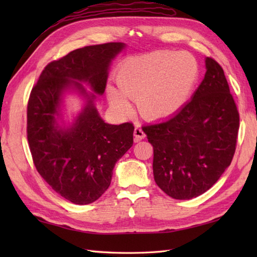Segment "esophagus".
Listing matches in <instances>:
<instances>
[{
	"label": "esophagus",
	"mask_w": 257,
	"mask_h": 257,
	"mask_svg": "<svg viewBox=\"0 0 257 257\" xmlns=\"http://www.w3.org/2000/svg\"><path fill=\"white\" fill-rule=\"evenodd\" d=\"M134 136H135V141H136V143H138V141L145 139V137H146V134L144 133V130H143V129H141L140 127H138V125H137V127L135 128Z\"/></svg>",
	"instance_id": "obj_1"
}]
</instances>
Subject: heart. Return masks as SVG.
Masks as SVG:
<instances>
[{"label":"heart","instance_id":"1","mask_svg":"<svg viewBox=\"0 0 257 257\" xmlns=\"http://www.w3.org/2000/svg\"><path fill=\"white\" fill-rule=\"evenodd\" d=\"M199 77V65L187 52L155 51L133 56L119 65L116 83L107 90L109 102L123 113L132 110L130 99L149 119H167L188 102Z\"/></svg>","mask_w":257,"mask_h":257}]
</instances>
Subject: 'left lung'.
<instances>
[{
  "label": "left lung",
  "mask_w": 257,
  "mask_h": 257,
  "mask_svg": "<svg viewBox=\"0 0 257 257\" xmlns=\"http://www.w3.org/2000/svg\"><path fill=\"white\" fill-rule=\"evenodd\" d=\"M206 72L178 113L143 128L154 147L155 181L177 200L206 192L231 165L239 114L223 68L205 58Z\"/></svg>",
  "instance_id": "left-lung-1"
}]
</instances>
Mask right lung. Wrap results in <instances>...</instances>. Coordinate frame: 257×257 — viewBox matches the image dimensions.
Here are the masks:
<instances>
[{"instance_id": "1", "label": "right lung", "mask_w": 257, "mask_h": 257, "mask_svg": "<svg viewBox=\"0 0 257 257\" xmlns=\"http://www.w3.org/2000/svg\"><path fill=\"white\" fill-rule=\"evenodd\" d=\"M124 47V43H106L70 52L48 64L31 91L27 140L33 162L52 189L75 204L92 203L105 193L114 165L134 144V124L106 123L94 102L105 92L111 61ZM67 90L86 99L69 126L60 113Z\"/></svg>"}]
</instances>
